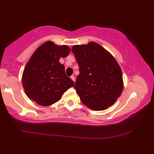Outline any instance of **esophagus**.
I'll return each mask as SVG.
<instances>
[{
	"label": "esophagus",
	"mask_w": 154,
	"mask_h": 154,
	"mask_svg": "<svg viewBox=\"0 0 154 154\" xmlns=\"http://www.w3.org/2000/svg\"><path fill=\"white\" fill-rule=\"evenodd\" d=\"M71 79L73 81V82H75V77H74V75H71Z\"/></svg>",
	"instance_id": "esophagus-1"
}]
</instances>
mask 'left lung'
I'll return each mask as SVG.
<instances>
[{"mask_svg":"<svg viewBox=\"0 0 154 154\" xmlns=\"http://www.w3.org/2000/svg\"><path fill=\"white\" fill-rule=\"evenodd\" d=\"M72 51L79 69L74 88L83 104L96 111L113 105L123 90L122 70L113 56L95 42L74 45Z\"/></svg>","mask_w":154,"mask_h":154,"instance_id":"left-lung-1","label":"left lung"}]
</instances>
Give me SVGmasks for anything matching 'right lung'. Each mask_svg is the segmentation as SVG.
<instances>
[{"mask_svg": "<svg viewBox=\"0 0 154 154\" xmlns=\"http://www.w3.org/2000/svg\"><path fill=\"white\" fill-rule=\"evenodd\" d=\"M70 51L68 46H58L51 41H47L36 49L22 75L23 87L30 100L41 106L51 105L73 86L74 82L66 76L64 66L59 62Z\"/></svg>", "mask_w": 154, "mask_h": 154, "instance_id": "right-lung-1", "label": "right lung"}]
</instances>
